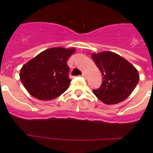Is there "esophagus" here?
<instances>
[{"label": "esophagus", "mask_w": 153, "mask_h": 153, "mask_svg": "<svg viewBox=\"0 0 153 153\" xmlns=\"http://www.w3.org/2000/svg\"><path fill=\"white\" fill-rule=\"evenodd\" d=\"M82 76H83V77L84 78H87V75H86V73H83V74H82Z\"/></svg>", "instance_id": "obj_1"}]
</instances>
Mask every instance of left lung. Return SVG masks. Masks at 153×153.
<instances>
[{
    "instance_id": "left-lung-1",
    "label": "left lung",
    "mask_w": 153,
    "mask_h": 153,
    "mask_svg": "<svg viewBox=\"0 0 153 153\" xmlns=\"http://www.w3.org/2000/svg\"><path fill=\"white\" fill-rule=\"evenodd\" d=\"M92 58L102 76L100 87L93 90L96 97L108 105L126 100L139 83L137 70L126 59L113 52L92 53Z\"/></svg>"
}]
</instances>
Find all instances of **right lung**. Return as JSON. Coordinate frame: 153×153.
Here are the masks:
<instances>
[{"mask_svg":"<svg viewBox=\"0 0 153 153\" xmlns=\"http://www.w3.org/2000/svg\"><path fill=\"white\" fill-rule=\"evenodd\" d=\"M75 49L53 47L39 53L22 67L21 83L28 93L40 100H50L70 86L67 60Z\"/></svg>","mask_w":153,"mask_h":153,"instance_id":"add662e5","label":"right lung"}]
</instances>
